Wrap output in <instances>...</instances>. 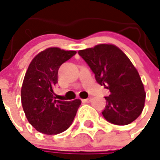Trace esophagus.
<instances>
[{"mask_svg":"<svg viewBox=\"0 0 160 160\" xmlns=\"http://www.w3.org/2000/svg\"><path fill=\"white\" fill-rule=\"evenodd\" d=\"M82 102H92V98H87V99H83Z\"/></svg>","mask_w":160,"mask_h":160,"instance_id":"1","label":"esophagus"}]
</instances>
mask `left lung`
Wrapping results in <instances>:
<instances>
[{"label": "left lung", "mask_w": 160, "mask_h": 160, "mask_svg": "<svg viewBox=\"0 0 160 160\" xmlns=\"http://www.w3.org/2000/svg\"><path fill=\"white\" fill-rule=\"evenodd\" d=\"M95 74L97 82L109 90L102 112L108 122L125 125L142 112L146 93L137 68L119 48L100 44L78 52Z\"/></svg>", "instance_id": "1"}]
</instances>
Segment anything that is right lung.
<instances>
[{
    "instance_id": "right-lung-1",
    "label": "right lung",
    "mask_w": 160,
    "mask_h": 160,
    "mask_svg": "<svg viewBox=\"0 0 160 160\" xmlns=\"http://www.w3.org/2000/svg\"><path fill=\"white\" fill-rule=\"evenodd\" d=\"M76 54L50 47L40 52L29 65L21 89V101L29 124L43 134L66 131L76 115L81 101L56 100L53 92L60 66Z\"/></svg>"
}]
</instances>
